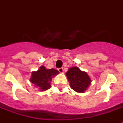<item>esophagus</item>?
<instances>
[{"instance_id":"esophagus-1","label":"esophagus","mask_w":123,"mask_h":123,"mask_svg":"<svg viewBox=\"0 0 123 123\" xmlns=\"http://www.w3.org/2000/svg\"><path fill=\"white\" fill-rule=\"evenodd\" d=\"M58 71H59L60 73H63L64 72L63 68H59V69H58Z\"/></svg>"}]
</instances>
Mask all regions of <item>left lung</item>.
Segmentation results:
<instances>
[{
	"mask_svg": "<svg viewBox=\"0 0 123 123\" xmlns=\"http://www.w3.org/2000/svg\"><path fill=\"white\" fill-rule=\"evenodd\" d=\"M66 74L70 83L71 88L78 92L85 91L91 82L87 73L82 71L77 67L69 68Z\"/></svg>",
	"mask_w": 123,
	"mask_h": 123,
	"instance_id": "obj_1",
	"label": "left lung"
}]
</instances>
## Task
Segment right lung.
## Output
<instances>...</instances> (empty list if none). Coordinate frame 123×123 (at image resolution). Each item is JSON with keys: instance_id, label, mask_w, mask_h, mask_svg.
Segmentation results:
<instances>
[{"instance_id": "1", "label": "right lung", "mask_w": 123, "mask_h": 123, "mask_svg": "<svg viewBox=\"0 0 123 123\" xmlns=\"http://www.w3.org/2000/svg\"><path fill=\"white\" fill-rule=\"evenodd\" d=\"M59 73L57 69H47L44 66H41L37 71L32 73L31 82L41 91H46L50 87L52 78Z\"/></svg>"}]
</instances>
